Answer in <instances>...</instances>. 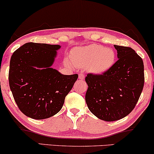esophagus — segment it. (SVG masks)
Masks as SVG:
<instances>
[{"label": "esophagus", "instance_id": "1", "mask_svg": "<svg viewBox=\"0 0 154 154\" xmlns=\"http://www.w3.org/2000/svg\"><path fill=\"white\" fill-rule=\"evenodd\" d=\"M79 79H81V80H83L85 79V75L82 73H79Z\"/></svg>", "mask_w": 154, "mask_h": 154}]
</instances>
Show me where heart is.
Masks as SVG:
<instances>
[{
	"mask_svg": "<svg viewBox=\"0 0 154 154\" xmlns=\"http://www.w3.org/2000/svg\"><path fill=\"white\" fill-rule=\"evenodd\" d=\"M116 53L113 48L98 44L72 49L70 61L76 66L86 68L89 72L102 74L114 65Z\"/></svg>",
	"mask_w": 154,
	"mask_h": 154,
	"instance_id": "1",
	"label": "heart"
}]
</instances>
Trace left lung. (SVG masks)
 <instances>
[{
	"instance_id": "obj_1",
	"label": "left lung",
	"mask_w": 154,
	"mask_h": 154,
	"mask_svg": "<svg viewBox=\"0 0 154 154\" xmlns=\"http://www.w3.org/2000/svg\"><path fill=\"white\" fill-rule=\"evenodd\" d=\"M118 59L101 75L88 74L85 101L98 119L116 121L128 116L135 107L144 86L143 59L130 47L114 45Z\"/></svg>"
}]
</instances>
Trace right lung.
I'll return each mask as SVG.
<instances>
[{
    "label": "right lung",
    "instance_id": "obj_1",
    "mask_svg": "<svg viewBox=\"0 0 154 154\" xmlns=\"http://www.w3.org/2000/svg\"><path fill=\"white\" fill-rule=\"evenodd\" d=\"M60 48L27 43L12 54L9 87L19 110L26 116L43 119L57 114L78 78L77 74L61 75L51 67Z\"/></svg>",
    "mask_w": 154,
    "mask_h": 154
}]
</instances>
